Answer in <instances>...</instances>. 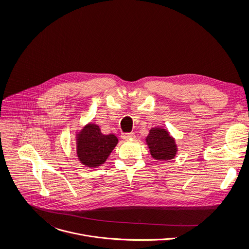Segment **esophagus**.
I'll use <instances>...</instances> for the list:
<instances>
[{"mask_svg":"<svg viewBox=\"0 0 249 249\" xmlns=\"http://www.w3.org/2000/svg\"><path fill=\"white\" fill-rule=\"evenodd\" d=\"M136 137L135 133L134 132H130V133H125V134H123L122 138L124 140H131V139H134Z\"/></svg>","mask_w":249,"mask_h":249,"instance_id":"obj_1","label":"esophagus"}]
</instances>
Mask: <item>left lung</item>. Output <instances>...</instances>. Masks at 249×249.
Returning <instances> with one entry per match:
<instances>
[{"label":"left lung","instance_id":"8db88e82","mask_svg":"<svg viewBox=\"0 0 249 249\" xmlns=\"http://www.w3.org/2000/svg\"><path fill=\"white\" fill-rule=\"evenodd\" d=\"M145 143L149 149L151 157L159 161H169L178 154V147L176 139L171 133L160 126L149 129L145 137Z\"/></svg>","mask_w":249,"mask_h":249}]
</instances>
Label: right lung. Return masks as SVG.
<instances>
[{"label": "right lung", "instance_id": "1", "mask_svg": "<svg viewBox=\"0 0 249 249\" xmlns=\"http://www.w3.org/2000/svg\"><path fill=\"white\" fill-rule=\"evenodd\" d=\"M118 142L115 134L106 135L99 124L88 123L75 132L77 159L87 168H99L106 163Z\"/></svg>", "mask_w": 249, "mask_h": 249}]
</instances>
